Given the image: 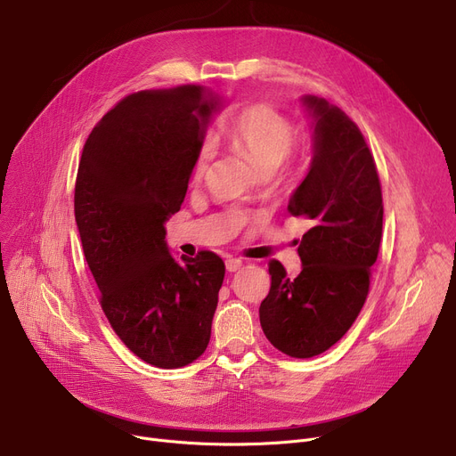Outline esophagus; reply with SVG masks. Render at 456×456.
Listing matches in <instances>:
<instances>
[{
    "label": "esophagus",
    "instance_id": "1",
    "mask_svg": "<svg viewBox=\"0 0 456 456\" xmlns=\"http://www.w3.org/2000/svg\"><path fill=\"white\" fill-rule=\"evenodd\" d=\"M244 266V260L242 258H232V256H229L227 260H225V268H227V272H236V270H240Z\"/></svg>",
    "mask_w": 456,
    "mask_h": 456
}]
</instances>
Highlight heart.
<instances>
[{"mask_svg": "<svg viewBox=\"0 0 456 456\" xmlns=\"http://www.w3.org/2000/svg\"><path fill=\"white\" fill-rule=\"evenodd\" d=\"M224 138L253 162L260 175L275 174L282 162L299 151V143L292 140L290 122L281 110L270 105H253L236 114L225 127ZM212 159V143L203 142L191 170L196 181L205 177Z\"/></svg>", "mask_w": 456, "mask_h": 456, "instance_id": "1", "label": "heart"}]
</instances>
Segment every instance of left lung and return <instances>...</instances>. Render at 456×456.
I'll list each match as a JSON object with an SVG mask.
<instances>
[{"label": "left lung", "instance_id": "left-lung-1", "mask_svg": "<svg viewBox=\"0 0 456 456\" xmlns=\"http://www.w3.org/2000/svg\"><path fill=\"white\" fill-rule=\"evenodd\" d=\"M301 103L313 119V159L289 212L310 225L297 248L303 266L290 279L279 260L268 262L272 289L258 316L273 347L310 358L344 337L366 301L382 236V194L353 119L318 95H301Z\"/></svg>", "mask_w": 456, "mask_h": 456}]
</instances>
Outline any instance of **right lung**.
Masks as SVG:
<instances>
[{
    "mask_svg": "<svg viewBox=\"0 0 456 456\" xmlns=\"http://www.w3.org/2000/svg\"><path fill=\"white\" fill-rule=\"evenodd\" d=\"M224 100L186 85L143 90L85 142L76 222L114 332L143 362L181 368L208 346L225 265L212 251L172 256L164 224L184 201L198 150Z\"/></svg>",
    "mask_w": 456,
    "mask_h": 456,
    "instance_id": "add662e5",
    "label": "right lung"
}]
</instances>
